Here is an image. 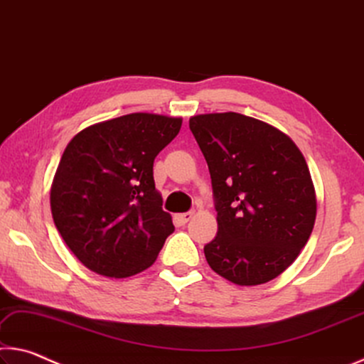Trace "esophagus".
Segmentation results:
<instances>
[{
	"mask_svg": "<svg viewBox=\"0 0 364 364\" xmlns=\"http://www.w3.org/2000/svg\"><path fill=\"white\" fill-rule=\"evenodd\" d=\"M193 218V211H188V213H182V214H177V221L181 224H187L190 219Z\"/></svg>",
	"mask_w": 364,
	"mask_h": 364,
	"instance_id": "esophagus-1",
	"label": "esophagus"
}]
</instances>
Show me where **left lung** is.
<instances>
[{"mask_svg": "<svg viewBox=\"0 0 364 364\" xmlns=\"http://www.w3.org/2000/svg\"><path fill=\"white\" fill-rule=\"evenodd\" d=\"M211 174L218 234L205 256L237 285L276 279L306 245L316 221L308 164L289 135L238 112L192 116Z\"/></svg>", "mask_w": 364, "mask_h": 364, "instance_id": "1", "label": "left lung"}]
</instances>
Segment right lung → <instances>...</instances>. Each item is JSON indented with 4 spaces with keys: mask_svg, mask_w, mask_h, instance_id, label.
Wrapping results in <instances>:
<instances>
[{
    "mask_svg": "<svg viewBox=\"0 0 364 364\" xmlns=\"http://www.w3.org/2000/svg\"><path fill=\"white\" fill-rule=\"evenodd\" d=\"M182 117L132 112L80 130L51 183L53 221L88 269L124 279L150 267L174 232L154 187L153 163Z\"/></svg>",
    "mask_w": 364,
    "mask_h": 364,
    "instance_id": "obj_1",
    "label": "right lung"
}]
</instances>
